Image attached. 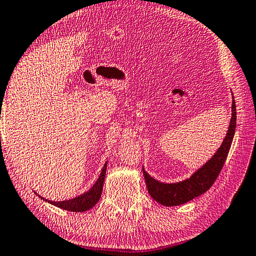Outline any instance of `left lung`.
<instances>
[{"mask_svg": "<svg viewBox=\"0 0 256 256\" xmlns=\"http://www.w3.org/2000/svg\"><path fill=\"white\" fill-rule=\"evenodd\" d=\"M235 128L236 105L232 96V118L222 144H220L214 156L203 166L194 172L188 178L176 182V183H164V182L154 180L152 176H150L146 172L144 167H142L150 196L154 201H157L159 204L164 206H175L188 203V201L193 200L194 198L200 196L201 194L206 192L214 183L219 172L222 170L229 150H230L234 136H235Z\"/></svg>", "mask_w": 256, "mask_h": 256, "instance_id": "left-lung-1", "label": "left lung"}]
</instances>
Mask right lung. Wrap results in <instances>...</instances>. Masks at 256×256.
Instances as JSON below:
<instances>
[{
  "instance_id": "right-lung-1",
  "label": "right lung",
  "mask_w": 256,
  "mask_h": 256,
  "mask_svg": "<svg viewBox=\"0 0 256 256\" xmlns=\"http://www.w3.org/2000/svg\"><path fill=\"white\" fill-rule=\"evenodd\" d=\"M106 170H107V162L104 164L102 170L100 172V175H99L98 180L96 183L92 185V188L89 190H86L84 194H80L79 196H76L70 200L66 201H50L46 200L42 196H40L42 200L45 202H48L50 204L60 208V209L66 210V211H72V212H84L88 211L97 204V202L100 200L102 193V188H104V180H105L106 176Z\"/></svg>"
}]
</instances>
